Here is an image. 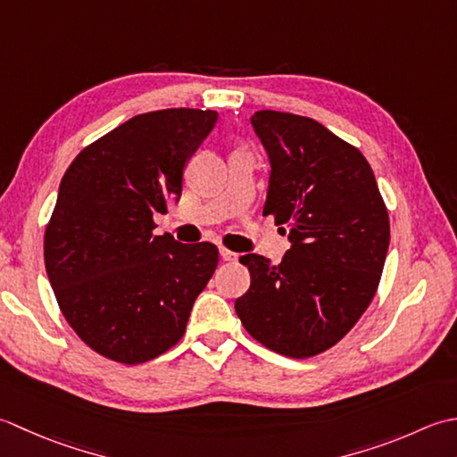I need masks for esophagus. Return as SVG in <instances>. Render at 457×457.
<instances>
[{
  "label": "esophagus",
  "instance_id": "34e87169",
  "mask_svg": "<svg viewBox=\"0 0 457 457\" xmlns=\"http://www.w3.org/2000/svg\"><path fill=\"white\" fill-rule=\"evenodd\" d=\"M219 253H220V258H222V260H227V262H235V260L238 258L235 253H230L228 248H220Z\"/></svg>",
  "mask_w": 457,
  "mask_h": 457
}]
</instances>
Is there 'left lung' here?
Segmentation results:
<instances>
[{
	"instance_id": "1",
	"label": "left lung",
	"mask_w": 457,
	"mask_h": 457,
	"mask_svg": "<svg viewBox=\"0 0 457 457\" xmlns=\"http://www.w3.org/2000/svg\"><path fill=\"white\" fill-rule=\"evenodd\" d=\"M250 122L272 165L264 217L287 228L292 248L278 266L240 256L250 287L235 310L264 347L307 359L345 337L375 297L388 211L365 155L323 124L276 110Z\"/></svg>"
}]
</instances>
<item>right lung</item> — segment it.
I'll return each mask as SVG.
<instances>
[{
	"label": "right lung",
	"instance_id": "add662e5",
	"mask_svg": "<svg viewBox=\"0 0 457 457\" xmlns=\"http://www.w3.org/2000/svg\"><path fill=\"white\" fill-rule=\"evenodd\" d=\"M215 122V110L137 114L62 175L45 268L64 320L102 357L139 365L170 351L215 272V245L154 235V215L181 197L185 163Z\"/></svg>",
	"mask_w": 457,
	"mask_h": 457
}]
</instances>
